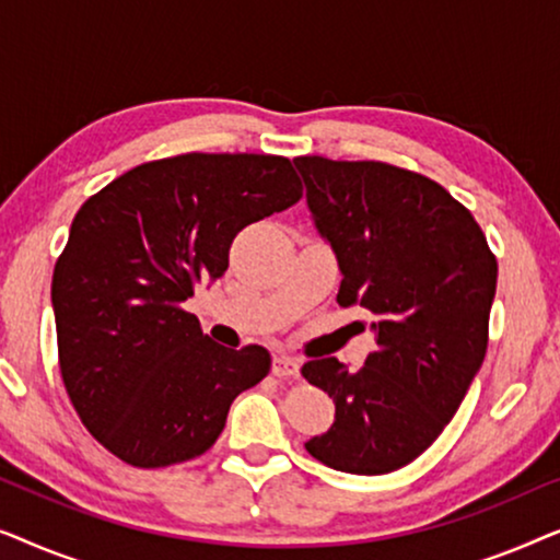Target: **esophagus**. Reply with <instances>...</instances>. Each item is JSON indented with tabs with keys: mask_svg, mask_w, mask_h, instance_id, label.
<instances>
[{
	"mask_svg": "<svg viewBox=\"0 0 560 560\" xmlns=\"http://www.w3.org/2000/svg\"><path fill=\"white\" fill-rule=\"evenodd\" d=\"M298 372H301V362H298L295 357L280 354V357L272 359V374H275V377H298Z\"/></svg>",
	"mask_w": 560,
	"mask_h": 560,
	"instance_id": "esophagus-1",
	"label": "esophagus"
}]
</instances>
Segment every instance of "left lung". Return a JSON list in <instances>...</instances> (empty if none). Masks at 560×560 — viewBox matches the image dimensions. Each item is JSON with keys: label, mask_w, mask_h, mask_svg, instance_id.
<instances>
[{"label": "left lung", "mask_w": 560, "mask_h": 560, "mask_svg": "<svg viewBox=\"0 0 560 560\" xmlns=\"http://www.w3.org/2000/svg\"><path fill=\"white\" fill-rule=\"evenodd\" d=\"M293 163L339 259L336 303L370 311L377 334L362 370L336 357L303 364L336 405L305 451L336 471L389 474L439 439L485 362L497 257L471 211L425 175L377 160Z\"/></svg>", "instance_id": "8db88e82"}]
</instances>
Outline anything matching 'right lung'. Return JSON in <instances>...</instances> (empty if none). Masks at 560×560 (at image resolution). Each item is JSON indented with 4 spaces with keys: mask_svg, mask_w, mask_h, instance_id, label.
Segmentation results:
<instances>
[{
    "mask_svg": "<svg viewBox=\"0 0 560 560\" xmlns=\"http://www.w3.org/2000/svg\"><path fill=\"white\" fill-rule=\"evenodd\" d=\"M288 158L186 152L114 178L75 213L52 270L58 364L81 423L140 469L183 464L224 431L272 359L226 349L183 303L229 267L244 226L301 201Z\"/></svg>",
    "mask_w": 560,
    "mask_h": 560,
    "instance_id": "add662e5",
    "label": "right lung"
}]
</instances>
